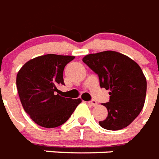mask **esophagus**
<instances>
[{"instance_id":"34e87169","label":"esophagus","mask_w":159,"mask_h":159,"mask_svg":"<svg viewBox=\"0 0 159 159\" xmlns=\"http://www.w3.org/2000/svg\"><path fill=\"white\" fill-rule=\"evenodd\" d=\"M88 103H89V104L91 105V106H97V101H95V100H92V101L88 102Z\"/></svg>"}]
</instances>
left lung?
<instances>
[{
    "mask_svg": "<svg viewBox=\"0 0 159 159\" xmlns=\"http://www.w3.org/2000/svg\"><path fill=\"white\" fill-rule=\"evenodd\" d=\"M82 61L98 74L100 86L110 90L106 120L102 128L119 130L130 125L144 105L147 82L141 67L130 57L116 51H103L86 55Z\"/></svg>",
    "mask_w": 159,
    "mask_h": 159,
    "instance_id": "obj_1",
    "label": "left lung"
}]
</instances>
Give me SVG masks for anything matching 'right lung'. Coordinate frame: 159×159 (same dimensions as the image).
Masks as SVG:
<instances>
[{"instance_id": "1", "label": "right lung", "mask_w": 159, "mask_h": 159, "mask_svg": "<svg viewBox=\"0 0 159 159\" xmlns=\"http://www.w3.org/2000/svg\"><path fill=\"white\" fill-rule=\"evenodd\" d=\"M75 58L69 55L45 54L29 60L16 76V87L24 110L44 128L62 125L82 100L66 98L57 87L63 82L65 66Z\"/></svg>"}]
</instances>
